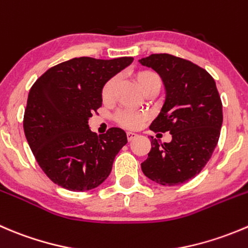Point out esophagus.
Wrapping results in <instances>:
<instances>
[{"instance_id": "esophagus-1", "label": "esophagus", "mask_w": 248, "mask_h": 248, "mask_svg": "<svg viewBox=\"0 0 248 248\" xmlns=\"http://www.w3.org/2000/svg\"><path fill=\"white\" fill-rule=\"evenodd\" d=\"M137 137V133H133V132H127V138H128V140H133L134 138Z\"/></svg>"}]
</instances>
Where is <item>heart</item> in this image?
Instances as JSON below:
<instances>
[{"instance_id":"obj_1","label":"heart","mask_w":248,"mask_h":248,"mask_svg":"<svg viewBox=\"0 0 248 248\" xmlns=\"http://www.w3.org/2000/svg\"><path fill=\"white\" fill-rule=\"evenodd\" d=\"M136 81L143 92L153 87L161 88V78L151 70H140L136 74ZM116 85V78H111L104 83L102 88V98L104 102H110L114 94V88ZM145 120V114L133 110H120L115 115V121L122 127L128 129H137L143 124Z\"/></svg>"}]
</instances>
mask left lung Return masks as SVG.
Segmentation results:
<instances>
[{"mask_svg":"<svg viewBox=\"0 0 248 248\" xmlns=\"http://www.w3.org/2000/svg\"><path fill=\"white\" fill-rule=\"evenodd\" d=\"M163 81L166 100L150 129L170 132L161 144L151 137L141 170L161 185H179L201 172L217 146L223 122L222 100L212 76L196 64L167 53L139 60Z\"/></svg>","mask_w":248,"mask_h":248,"instance_id":"obj_1","label":"left lung"}]
</instances>
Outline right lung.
I'll return each instance as SVG.
<instances>
[{"label": "right lung", "instance_id": "add662e5", "mask_svg": "<svg viewBox=\"0 0 248 248\" xmlns=\"http://www.w3.org/2000/svg\"><path fill=\"white\" fill-rule=\"evenodd\" d=\"M132 62L74 58L48 69L31 87L24 133L40 167L62 188L91 190L109 177L126 132L111 127L98 137L88 119L102 107L104 83Z\"/></svg>", "mask_w": 248, "mask_h": 248}]
</instances>
